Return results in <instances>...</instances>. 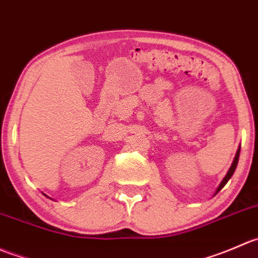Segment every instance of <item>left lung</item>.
I'll use <instances>...</instances> for the list:
<instances>
[{
    "label": "left lung",
    "mask_w": 258,
    "mask_h": 258,
    "mask_svg": "<svg viewBox=\"0 0 258 258\" xmlns=\"http://www.w3.org/2000/svg\"><path fill=\"white\" fill-rule=\"evenodd\" d=\"M239 152H241V145H239V147H238V149H237V152H236V155H234V159H233V162H232V164H231V167H229L228 172H227L226 177H224L223 179H222V182L219 183V185H218V188H217V189H216V193H215V195H217V193H218L219 190H221L222 188H223L224 185H226V183L228 182V180L231 179V177H232V175H233L234 170H236V168H237V164H238Z\"/></svg>",
    "instance_id": "8db88e82"
}]
</instances>
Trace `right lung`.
Segmentation results:
<instances>
[{
  "label": "right lung",
  "instance_id": "add662e5",
  "mask_svg": "<svg viewBox=\"0 0 258 258\" xmlns=\"http://www.w3.org/2000/svg\"><path fill=\"white\" fill-rule=\"evenodd\" d=\"M43 196H46V195H43ZM46 197H47V196H46ZM47 198H50V197H47Z\"/></svg>",
  "mask_w": 258,
  "mask_h": 258
}]
</instances>
